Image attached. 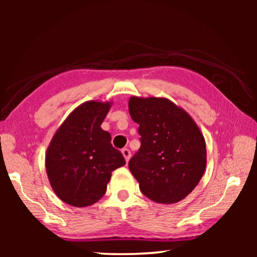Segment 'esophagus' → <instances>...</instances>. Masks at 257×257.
<instances>
[{
  "label": "esophagus",
  "mask_w": 257,
  "mask_h": 257,
  "mask_svg": "<svg viewBox=\"0 0 257 257\" xmlns=\"http://www.w3.org/2000/svg\"><path fill=\"white\" fill-rule=\"evenodd\" d=\"M121 153H122L123 158L125 160V162H128L129 159H130V155H132V154H130V151L128 149H123L122 151H121Z\"/></svg>",
  "instance_id": "34e87169"
}]
</instances>
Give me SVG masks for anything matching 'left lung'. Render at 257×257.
<instances>
[{
  "label": "left lung",
  "mask_w": 257,
  "mask_h": 257,
  "mask_svg": "<svg viewBox=\"0 0 257 257\" xmlns=\"http://www.w3.org/2000/svg\"><path fill=\"white\" fill-rule=\"evenodd\" d=\"M128 106L139 124L142 143L129 161L130 172L151 201L178 203L194 190L205 171L201 129L188 112L168 98L132 96Z\"/></svg>",
  "instance_id": "left-lung-1"
}]
</instances>
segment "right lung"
<instances>
[{
  "label": "right lung",
  "instance_id": "add662e5",
  "mask_svg": "<svg viewBox=\"0 0 257 257\" xmlns=\"http://www.w3.org/2000/svg\"><path fill=\"white\" fill-rule=\"evenodd\" d=\"M112 101H87L56 129L45 154L50 185L61 201L76 207L93 205L105 194L113 170L123 167L121 152L101 128Z\"/></svg>",
  "mask_w": 257,
  "mask_h": 257
}]
</instances>
